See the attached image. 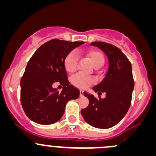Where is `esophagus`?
I'll return each instance as SVG.
<instances>
[{"mask_svg":"<svg viewBox=\"0 0 156 156\" xmlns=\"http://www.w3.org/2000/svg\"><path fill=\"white\" fill-rule=\"evenodd\" d=\"M80 95L81 96H83V91L82 90H80Z\"/></svg>","mask_w":156,"mask_h":156,"instance_id":"1","label":"esophagus"}]
</instances>
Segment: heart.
I'll list each match as a JSON object with an SVG mask.
<instances>
[{
  "instance_id": "obj_1",
  "label": "heart",
  "mask_w": 156,
  "mask_h": 156,
  "mask_svg": "<svg viewBox=\"0 0 156 156\" xmlns=\"http://www.w3.org/2000/svg\"><path fill=\"white\" fill-rule=\"evenodd\" d=\"M87 56L95 68L101 67L104 64V56L103 53L100 51L95 50V49L90 51L87 53ZM77 64H78V54L75 51L69 52L64 58V66L67 73H74L77 69ZM70 81L73 86L78 88L85 89L92 84L95 82V80L92 78L85 76L82 74H77L72 77Z\"/></svg>"
}]
</instances>
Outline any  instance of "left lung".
Segmentation results:
<instances>
[{
    "instance_id": "1",
    "label": "left lung",
    "mask_w": 156,
    "mask_h": 156,
    "mask_svg": "<svg viewBox=\"0 0 156 156\" xmlns=\"http://www.w3.org/2000/svg\"><path fill=\"white\" fill-rule=\"evenodd\" d=\"M91 46L98 47L107 55L109 68L104 79L92 90L106 97L95 98L83 92L89 99V106L81 109L83 119L90 125L99 129H108L116 125L125 116L131 104L134 80L131 63L119 48L105 42L95 41Z\"/></svg>"
}]
</instances>
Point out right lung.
Wrapping results in <instances>:
<instances>
[{
    "label": "right lung",
    "mask_w": 156,
    "mask_h": 156,
    "mask_svg": "<svg viewBox=\"0 0 156 156\" xmlns=\"http://www.w3.org/2000/svg\"><path fill=\"white\" fill-rule=\"evenodd\" d=\"M83 44L52 39L41 46L31 57L20 80V101L32 121L43 125L57 122L64 113L66 103L79 97V90L68 81L64 60ZM55 82L64 87L62 91L53 88Z\"/></svg>",
    "instance_id": "1"
}]
</instances>
